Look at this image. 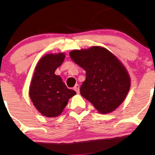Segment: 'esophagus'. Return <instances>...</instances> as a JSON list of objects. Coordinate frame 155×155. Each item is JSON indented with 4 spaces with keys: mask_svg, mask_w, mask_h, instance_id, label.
I'll use <instances>...</instances> for the list:
<instances>
[{
    "mask_svg": "<svg viewBox=\"0 0 155 155\" xmlns=\"http://www.w3.org/2000/svg\"><path fill=\"white\" fill-rule=\"evenodd\" d=\"M73 89H74V90L76 91V93H79V85L76 84V86H74V88H73Z\"/></svg>",
    "mask_w": 155,
    "mask_h": 155,
    "instance_id": "obj_1",
    "label": "esophagus"
}]
</instances>
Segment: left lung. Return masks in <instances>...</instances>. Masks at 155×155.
Wrapping results in <instances>:
<instances>
[{"mask_svg":"<svg viewBox=\"0 0 155 155\" xmlns=\"http://www.w3.org/2000/svg\"><path fill=\"white\" fill-rule=\"evenodd\" d=\"M71 60L86 70V80L80 87L82 97L100 113L113 112L130 89V76L118 58L102 47L74 50Z\"/></svg>","mask_w":155,"mask_h":155,"instance_id":"1","label":"left lung"}]
</instances>
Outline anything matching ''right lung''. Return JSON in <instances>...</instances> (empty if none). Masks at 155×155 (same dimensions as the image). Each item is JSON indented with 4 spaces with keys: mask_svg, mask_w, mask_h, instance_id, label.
<instances>
[{
    "mask_svg": "<svg viewBox=\"0 0 155 155\" xmlns=\"http://www.w3.org/2000/svg\"><path fill=\"white\" fill-rule=\"evenodd\" d=\"M64 53H50L39 60L30 83L29 95L37 110L43 115L53 118L60 115L71 97L76 94L66 87L55 71L61 66Z\"/></svg>",
    "mask_w": 155,
    "mask_h": 155,
    "instance_id": "obj_1",
    "label": "right lung"
}]
</instances>
